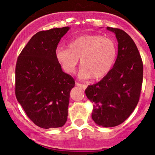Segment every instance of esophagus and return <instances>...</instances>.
I'll list each match as a JSON object with an SVG mask.
<instances>
[{
    "label": "esophagus",
    "mask_w": 155,
    "mask_h": 155,
    "mask_svg": "<svg viewBox=\"0 0 155 155\" xmlns=\"http://www.w3.org/2000/svg\"><path fill=\"white\" fill-rule=\"evenodd\" d=\"M76 85L77 86V87H81V88L83 89V90H85V89L87 87V85H85V84H83V83H79V82H76Z\"/></svg>",
    "instance_id": "34e87169"
}]
</instances>
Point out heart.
<instances>
[{
	"label": "heart",
	"instance_id": "obj_1",
	"mask_svg": "<svg viewBox=\"0 0 155 155\" xmlns=\"http://www.w3.org/2000/svg\"><path fill=\"white\" fill-rule=\"evenodd\" d=\"M116 54L115 42L98 34L80 36L70 41L69 48L58 47L55 50L56 59L66 73L76 71L80 59L82 79L104 77L115 64Z\"/></svg>",
	"mask_w": 155,
	"mask_h": 155
}]
</instances>
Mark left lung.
I'll list each match as a JSON object with an SVG mask.
<instances>
[{"label":"left lung","instance_id":"left-lung-1","mask_svg":"<svg viewBox=\"0 0 155 155\" xmlns=\"http://www.w3.org/2000/svg\"><path fill=\"white\" fill-rule=\"evenodd\" d=\"M118 40V56L111 70L100 82L88 86L85 93L94 103L92 118L99 126L120 125L137 105L143 83V66L133 39L120 29L107 27Z\"/></svg>","mask_w":155,"mask_h":155}]
</instances>
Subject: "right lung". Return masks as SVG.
<instances>
[{
  "mask_svg": "<svg viewBox=\"0 0 155 155\" xmlns=\"http://www.w3.org/2000/svg\"><path fill=\"white\" fill-rule=\"evenodd\" d=\"M69 27L40 31L20 53L15 66V91L29 118L43 129L61 127L68 118L72 76L62 71L55 50Z\"/></svg>",
  "mask_w": 155,
  "mask_h": 155,
  "instance_id": "obj_1",
  "label": "right lung"
}]
</instances>
